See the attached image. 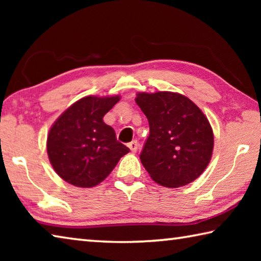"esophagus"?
Returning a JSON list of instances; mask_svg holds the SVG:
<instances>
[{
    "label": "esophagus",
    "mask_w": 261,
    "mask_h": 261,
    "mask_svg": "<svg viewBox=\"0 0 261 261\" xmlns=\"http://www.w3.org/2000/svg\"><path fill=\"white\" fill-rule=\"evenodd\" d=\"M138 146H139V144H138V141H137V140H132L131 143L127 144V147L131 149L132 153H136L137 152V149H138Z\"/></svg>",
    "instance_id": "34e87169"
}]
</instances>
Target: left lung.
<instances>
[{
	"instance_id": "left-lung-1",
	"label": "left lung",
	"mask_w": 261,
	"mask_h": 261,
	"mask_svg": "<svg viewBox=\"0 0 261 261\" xmlns=\"http://www.w3.org/2000/svg\"><path fill=\"white\" fill-rule=\"evenodd\" d=\"M136 102L148 120L149 136L140 160L154 182L179 188L199 177L214 146L213 130L204 113L174 92L138 93Z\"/></svg>"
}]
</instances>
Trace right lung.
<instances>
[{"label": "right lung", "instance_id": "1", "mask_svg": "<svg viewBox=\"0 0 261 261\" xmlns=\"http://www.w3.org/2000/svg\"><path fill=\"white\" fill-rule=\"evenodd\" d=\"M120 96H85L57 118L47 138L53 168L65 182L92 188L107 177L130 149L116 139L103 116Z\"/></svg>", "mask_w": 261, "mask_h": 261}]
</instances>
